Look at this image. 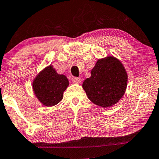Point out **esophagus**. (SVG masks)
<instances>
[{"mask_svg":"<svg viewBox=\"0 0 159 159\" xmlns=\"http://www.w3.org/2000/svg\"><path fill=\"white\" fill-rule=\"evenodd\" d=\"M72 81L75 84H80L81 82V79L80 78H77V77H73L72 78Z\"/></svg>","mask_w":159,"mask_h":159,"instance_id":"34e87169","label":"esophagus"}]
</instances>
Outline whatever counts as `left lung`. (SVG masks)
Listing matches in <instances>:
<instances>
[{"label":"left lung","instance_id":"obj_1","mask_svg":"<svg viewBox=\"0 0 159 159\" xmlns=\"http://www.w3.org/2000/svg\"><path fill=\"white\" fill-rule=\"evenodd\" d=\"M127 74L123 65L113 56L99 59L91 77L83 83V89L93 104L102 107L113 106L123 97Z\"/></svg>","mask_w":159,"mask_h":159}]
</instances>
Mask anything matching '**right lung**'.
Masks as SVG:
<instances>
[{
	"mask_svg": "<svg viewBox=\"0 0 159 159\" xmlns=\"http://www.w3.org/2000/svg\"><path fill=\"white\" fill-rule=\"evenodd\" d=\"M69 85L66 75L57 73L52 66L39 72L33 80V91L38 100L46 107H52L62 99L64 91Z\"/></svg>",
	"mask_w": 159,
	"mask_h": 159,
	"instance_id": "1",
	"label": "right lung"
}]
</instances>
